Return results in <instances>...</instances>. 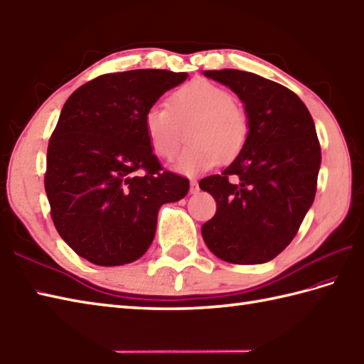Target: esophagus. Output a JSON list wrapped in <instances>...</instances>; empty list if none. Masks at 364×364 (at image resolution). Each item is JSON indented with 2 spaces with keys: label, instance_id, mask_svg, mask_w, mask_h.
<instances>
[{
  "label": "esophagus",
  "instance_id": "obj_1",
  "mask_svg": "<svg viewBox=\"0 0 364 364\" xmlns=\"http://www.w3.org/2000/svg\"><path fill=\"white\" fill-rule=\"evenodd\" d=\"M190 193H191V195H196V193H199V185H198V182H196V181H191Z\"/></svg>",
  "mask_w": 364,
  "mask_h": 364
}]
</instances>
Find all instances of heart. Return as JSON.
Here are the masks:
<instances>
[{
	"mask_svg": "<svg viewBox=\"0 0 364 364\" xmlns=\"http://www.w3.org/2000/svg\"><path fill=\"white\" fill-rule=\"evenodd\" d=\"M188 133V144L176 163L182 174H198L232 160L248 138V117L226 87L209 80H193L144 114V132L159 157L173 160Z\"/></svg>",
	"mask_w": 364,
	"mask_h": 364,
	"instance_id": "1",
	"label": "heart"
}]
</instances>
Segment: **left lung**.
<instances>
[{
	"label": "left lung",
	"instance_id": "left-lung-1",
	"mask_svg": "<svg viewBox=\"0 0 364 364\" xmlns=\"http://www.w3.org/2000/svg\"><path fill=\"white\" fill-rule=\"evenodd\" d=\"M203 73L231 89L248 117L240 154L199 182L217 201L203 239L221 261L269 262L292 242L314 201L322 159L314 121L299 95L275 81L235 69Z\"/></svg>",
	"mask_w": 364,
	"mask_h": 364
}]
</instances>
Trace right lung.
<instances>
[{
  "instance_id": "add662e5",
  "label": "right lung",
  "mask_w": 364,
  "mask_h": 364,
  "mask_svg": "<svg viewBox=\"0 0 364 364\" xmlns=\"http://www.w3.org/2000/svg\"><path fill=\"white\" fill-rule=\"evenodd\" d=\"M187 77L107 73L64 103L48 143L46 191L56 231L86 261H136L154 240L160 207L188 193V179L163 171L144 132L146 111Z\"/></svg>"
}]
</instances>
